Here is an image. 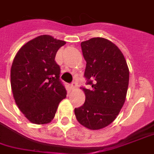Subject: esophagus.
Here are the masks:
<instances>
[{
	"mask_svg": "<svg viewBox=\"0 0 154 154\" xmlns=\"http://www.w3.org/2000/svg\"><path fill=\"white\" fill-rule=\"evenodd\" d=\"M77 84L75 82H73L71 84V86H70V87H71V89H75V88H77Z\"/></svg>",
	"mask_w": 154,
	"mask_h": 154,
	"instance_id": "1",
	"label": "esophagus"
}]
</instances>
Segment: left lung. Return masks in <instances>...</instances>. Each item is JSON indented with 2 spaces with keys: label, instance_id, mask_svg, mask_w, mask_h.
<instances>
[{
  "label": "left lung",
  "instance_id": "obj_1",
  "mask_svg": "<svg viewBox=\"0 0 154 154\" xmlns=\"http://www.w3.org/2000/svg\"><path fill=\"white\" fill-rule=\"evenodd\" d=\"M81 46L86 61L84 76L91 88H82L86 101L74 112L81 125L100 130L112 123L125 103L129 68L120 49L109 40L94 37Z\"/></svg>",
  "mask_w": 154,
  "mask_h": 154
}]
</instances>
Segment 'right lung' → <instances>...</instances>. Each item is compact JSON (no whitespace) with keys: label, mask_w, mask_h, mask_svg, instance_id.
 Returning <instances> with one entry per match:
<instances>
[{"label":"right lung","mask_w":154,"mask_h":154,"mask_svg":"<svg viewBox=\"0 0 154 154\" xmlns=\"http://www.w3.org/2000/svg\"><path fill=\"white\" fill-rule=\"evenodd\" d=\"M64 41L50 35L36 36L17 52L10 69V85L19 110L29 122L43 125L54 118L66 98L54 58Z\"/></svg>","instance_id":"1"}]
</instances>
